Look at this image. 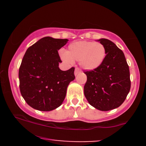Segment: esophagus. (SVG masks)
Wrapping results in <instances>:
<instances>
[{"mask_svg":"<svg viewBox=\"0 0 146 146\" xmlns=\"http://www.w3.org/2000/svg\"><path fill=\"white\" fill-rule=\"evenodd\" d=\"M80 72H81V71H80V69L79 68H75V76H76L78 74H79V73H80Z\"/></svg>","mask_w":146,"mask_h":146,"instance_id":"obj_1","label":"esophagus"}]
</instances>
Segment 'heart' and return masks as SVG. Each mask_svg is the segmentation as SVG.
<instances>
[{
	"mask_svg": "<svg viewBox=\"0 0 146 146\" xmlns=\"http://www.w3.org/2000/svg\"><path fill=\"white\" fill-rule=\"evenodd\" d=\"M106 51L103 44L89 41L73 42L66 51L60 52V57L67 62L79 61L80 66L86 71H94L102 66Z\"/></svg>",
	"mask_w": 146,
	"mask_h": 146,
	"instance_id": "obj_1",
	"label": "heart"
}]
</instances>
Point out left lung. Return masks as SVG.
Segmentation results:
<instances>
[{
    "label": "left lung",
    "mask_w": 146,
    "mask_h": 146,
    "mask_svg": "<svg viewBox=\"0 0 146 146\" xmlns=\"http://www.w3.org/2000/svg\"><path fill=\"white\" fill-rule=\"evenodd\" d=\"M104 46L106 56L100 67L85 71L84 95L92 106L108 111L120 106L130 89L129 66L123 51L106 38L98 40Z\"/></svg>",
    "instance_id": "left-lung-1"
}]
</instances>
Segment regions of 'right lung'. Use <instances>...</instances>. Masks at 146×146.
<instances>
[{
  "label": "right lung",
  "instance_id": "obj_1",
  "mask_svg": "<svg viewBox=\"0 0 146 146\" xmlns=\"http://www.w3.org/2000/svg\"><path fill=\"white\" fill-rule=\"evenodd\" d=\"M68 39L46 36L27 48L19 68L20 90L28 105L40 111H51L64 100L67 87L74 80L75 68L62 71L58 54Z\"/></svg>",
  "mask_w": 146,
  "mask_h": 146
}]
</instances>
